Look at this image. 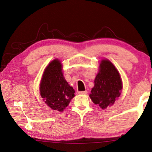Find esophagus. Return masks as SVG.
<instances>
[{
  "mask_svg": "<svg viewBox=\"0 0 152 152\" xmlns=\"http://www.w3.org/2000/svg\"><path fill=\"white\" fill-rule=\"evenodd\" d=\"M78 93L79 94H86L87 93H88V92H87V91H78Z\"/></svg>",
  "mask_w": 152,
  "mask_h": 152,
  "instance_id": "1",
  "label": "esophagus"
}]
</instances>
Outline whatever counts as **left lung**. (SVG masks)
<instances>
[{"instance_id": "1", "label": "left lung", "mask_w": 152, "mask_h": 152, "mask_svg": "<svg viewBox=\"0 0 152 152\" xmlns=\"http://www.w3.org/2000/svg\"><path fill=\"white\" fill-rule=\"evenodd\" d=\"M122 81L119 72L108 60H102L99 72L94 80L90 97L95 104L102 109L111 106L120 96Z\"/></svg>"}]
</instances>
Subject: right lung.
Wrapping results in <instances>:
<instances>
[{
  "label": "right lung",
  "instance_id": "1",
  "mask_svg": "<svg viewBox=\"0 0 152 152\" xmlns=\"http://www.w3.org/2000/svg\"><path fill=\"white\" fill-rule=\"evenodd\" d=\"M74 92L64 78L60 61L53 60L45 68L40 83V94L45 102L51 109L63 111L74 96Z\"/></svg>",
  "mask_w": 152,
  "mask_h": 152
}]
</instances>
